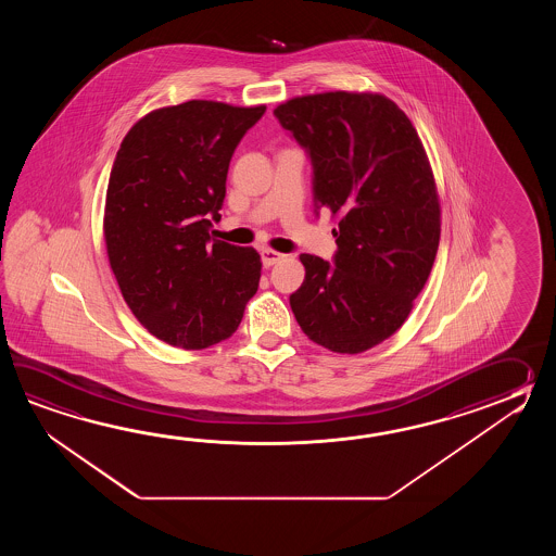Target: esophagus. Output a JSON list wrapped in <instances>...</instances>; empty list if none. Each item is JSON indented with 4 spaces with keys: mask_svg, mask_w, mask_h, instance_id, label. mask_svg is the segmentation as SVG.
<instances>
[{
    "mask_svg": "<svg viewBox=\"0 0 556 556\" xmlns=\"http://www.w3.org/2000/svg\"><path fill=\"white\" fill-rule=\"evenodd\" d=\"M261 256L264 268H270L274 264H278V262L282 261L286 254H282V252H276V250L264 249L261 252Z\"/></svg>",
    "mask_w": 556,
    "mask_h": 556,
    "instance_id": "esophagus-1",
    "label": "esophagus"
}]
</instances>
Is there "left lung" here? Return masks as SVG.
Wrapping results in <instances>:
<instances>
[{
    "label": "left lung",
    "instance_id": "left-lung-1",
    "mask_svg": "<svg viewBox=\"0 0 556 556\" xmlns=\"http://www.w3.org/2000/svg\"><path fill=\"white\" fill-rule=\"evenodd\" d=\"M274 115L306 149L316 214L338 218L333 264L302 254L290 306L312 342L362 354L402 328L435 262L441 211L426 149L383 94H306Z\"/></svg>",
    "mask_w": 556,
    "mask_h": 556
}]
</instances>
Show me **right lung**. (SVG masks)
Returning <instances> with one entry per match:
<instances>
[{
	"label": "right lung",
	"mask_w": 556,
	"mask_h": 556,
	"mask_svg": "<svg viewBox=\"0 0 556 556\" xmlns=\"http://www.w3.org/2000/svg\"><path fill=\"white\" fill-rule=\"evenodd\" d=\"M266 106L187 101L137 121L106 187V256L121 294L154 338L202 350L237 331L262 262L211 235L240 139Z\"/></svg>",
	"instance_id": "add662e5"
}]
</instances>
